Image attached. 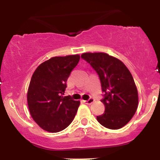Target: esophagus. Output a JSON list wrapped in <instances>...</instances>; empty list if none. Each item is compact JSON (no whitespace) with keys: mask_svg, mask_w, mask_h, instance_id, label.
<instances>
[{"mask_svg":"<svg viewBox=\"0 0 160 160\" xmlns=\"http://www.w3.org/2000/svg\"><path fill=\"white\" fill-rule=\"evenodd\" d=\"M94 101H95L94 98H90L88 99V100L83 101V102H85L86 104H91L92 103H93V102H94Z\"/></svg>","mask_w":160,"mask_h":160,"instance_id":"1","label":"esophagus"}]
</instances>
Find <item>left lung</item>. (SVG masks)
<instances>
[{"label":"left lung","mask_w":160,"mask_h":160,"mask_svg":"<svg viewBox=\"0 0 160 160\" xmlns=\"http://www.w3.org/2000/svg\"><path fill=\"white\" fill-rule=\"evenodd\" d=\"M81 58L96 71L105 106L103 114L97 116L101 125L110 129L123 127L132 118L138 104L134 79L126 66L118 58L104 52H86Z\"/></svg>","instance_id":"left-lung-1"}]
</instances>
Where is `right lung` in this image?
<instances>
[{
	"label": "right lung",
	"instance_id": "right-lung-1",
	"mask_svg": "<svg viewBox=\"0 0 160 160\" xmlns=\"http://www.w3.org/2000/svg\"><path fill=\"white\" fill-rule=\"evenodd\" d=\"M80 60L79 55L56 56L38 66L27 94L33 120L49 132H58L71 123L80 105L70 95L63 96L66 82Z\"/></svg>",
	"mask_w": 160,
	"mask_h": 160
}]
</instances>
